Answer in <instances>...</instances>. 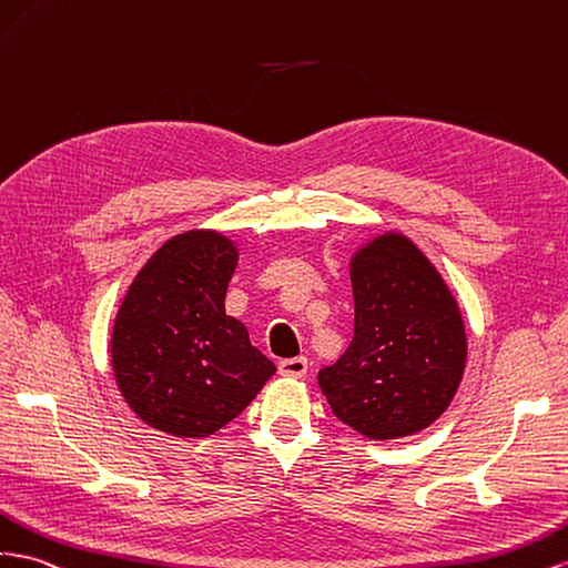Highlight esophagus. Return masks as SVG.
Here are the masks:
<instances>
[{
  "instance_id": "obj_1",
  "label": "esophagus",
  "mask_w": 568,
  "mask_h": 568,
  "mask_svg": "<svg viewBox=\"0 0 568 568\" xmlns=\"http://www.w3.org/2000/svg\"><path fill=\"white\" fill-rule=\"evenodd\" d=\"M280 373L284 377H303L308 373V358L296 356V358H284L280 361Z\"/></svg>"
}]
</instances>
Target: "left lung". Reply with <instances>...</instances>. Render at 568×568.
I'll return each instance as SVG.
<instances>
[{
	"label": "left lung",
	"instance_id": "obj_1",
	"mask_svg": "<svg viewBox=\"0 0 568 568\" xmlns=\"http://www.w3.org/2000/svg\"><path fill=\"white\" fill-rule=\"evenodd\" d=\"M354 339L317 382L334 416L371 439H396L442 416L466 365L462 313L406 236L387 234L351 265Z\"/></svg>",
	"mask_w": 568,
	"mask_h": 568
}]
</instances>
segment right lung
Wrapping results in <instances>:
<instances>
[{"mask_svg":"<svg viewBox=\"0 0 568 568\" xmlns=\"http://www.w3.org/2000/svg\"><path fill=\"white\" fill-rule=\"evenodd\" d=\"M234 267L236 248L222 234H181L148 260L121 303L112 334L116 385L162 433H217L277 371L224 313Z\"/></svg>","mask_w":568,"mask_h":568,"instance_id":"add662e5","label":"right lung"}]
</instances>
